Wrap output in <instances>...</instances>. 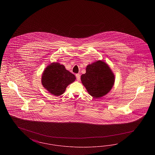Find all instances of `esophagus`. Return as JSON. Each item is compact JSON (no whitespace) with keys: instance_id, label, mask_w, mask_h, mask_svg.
<instances>
[{"instance_id":"esophagus-1","label":"esophagus","mask_w":155,"mask_h":155,"mask_svg":"<svg viewBox=\"0 0 155 155\" xmlns=\"http://www.w3.org/2000/svg\"><path fill=\"white\" fill-rule=\"evenodd\" d=\"M75 76H76V78H77V80L78 81H80V74H77Z\"/></svg>"}]
</instances>
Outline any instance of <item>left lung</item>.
Wrapping results in <instances>:
<instances>
[{
	"instance_id": "obj_1",
	"label": "left lung",
	"mask_w": 155,
	"mask_h": 155,
	"mask_svg": "<svg viewBox=\"0 0 155 155\" xmlns=\"http://www.w3.org/2000/svg\"><path fill=\"white\" fill-rule=\"evenodd\" d=\"M81 80L89 94L99 99L110 91L115 76L106 63L97 60L87 66L86 73L81 75Z\"/></svg>"
}]
</instances>
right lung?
<instances>
[{
    "instance_id": "1",
    "label": "right lung",
    "mask_w": 155,
    "mask_h": 155,
    "mask_svg": "<svg viewBox=\"0 0 155 155\" xmlns=\"http://www.w3.org/2000/svg\"><path fill=\"white\" fill-rule=\"evenodd\" d=\"M76 78L74 74L59 63L53 62L46 67L41 78L43 87L54 96H60Z\"/></svg>"
}]
</instances>
